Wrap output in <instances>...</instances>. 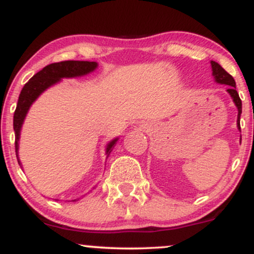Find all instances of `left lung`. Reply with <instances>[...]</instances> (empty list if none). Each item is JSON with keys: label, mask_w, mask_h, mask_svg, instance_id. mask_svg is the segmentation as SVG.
I'll use <instances>...</instances> for the list:
<instances>
[{"label": "left lung", "mask_w": 254, "mask_h": 254, "mask_svg": "<svg viewBox=\"0 0 254 254\" xmlns=\"http://www.w3.org/2000/svg\"><path fill=\"white\" fill-rule=\"evenodd\" d=\"M210 63H211V69H212V76L215 77V81H216L217 83L227 84V86H228L227 92L229 93V95L232 97L233 101H234L235 106H237V109H238L237 124H238L239 130H240V116H241V112H243V104H241L240 97H239V93L237 92V87H235L234 78H233L232 75H229L228 72L224 70V69L218 63L214 62V61H211Z\"/></svg>", "instance_id": "1"}]
</instances>
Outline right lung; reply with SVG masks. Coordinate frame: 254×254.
I'll return each instance as SVG.
<instances>
[{"instance_id": "obj_1", "label": "right lung", "mask_w": 254, "mask_h": 254, "mask_svg": "<svg viewBox=\"0 0 254 254\" xmlns=\"http://www.w3.org/2000/svg\"><path fill=\"white\" fill-rule=\"evenodd\" d=\"M97 62H88V61H63V62L52 63L49 65L44 66L40 71H38L33 77L30 78L27 83L25 84L24 88L21 89V93L19 95L17 100L16 110L14 112L13 127L15 131V151L17 162L20 164L19 156H17V150H19V138L21 127L24 124L25 117L30 110L31 105L37 100V98L40 94L49 88L54 86L55 83L60 82L62 78H71V77H80L83 75L89 74L97 69ZM118 138L112 139L106 147V155L109 156L112 151V148L115 147L116 142ZM95 189V188H93ZM78 199V198H77ZM77 199H72V202Z\"/></svg>"}]
</instances>
